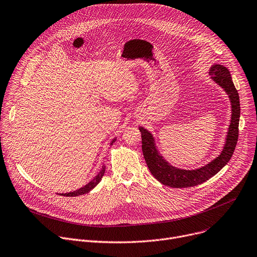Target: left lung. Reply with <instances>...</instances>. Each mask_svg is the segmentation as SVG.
Wrapping results in <instances>:
<instances>
[{
  "mask_svg": "<svg viewBox=\"0 0 257 257\" xmlns=\"http://www.w3.org/2000/svg\"><path fill=\"white\" fill-rule=\"evenodd\" d=\"M212 79L228 94L231 103V120L222 153L208 165L196 170H181L166 162L158 153L153 135L145 128L139 127L142 133L143 153L147 165L154 177L161 183L171 188H192L201 184L218 173L234 154L239 137L240 99L239 93L231 81L228 69L220 64H214L209 71Z\"/></svg>",
  "mask_w": 257,
  "mask_h": 257,
  "instance_id": "8db88e82",
  "label": "left lung"
}]
</instances>
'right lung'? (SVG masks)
I'll use <instances>...</instances> for the list:
<instances>
[{
    "mask_svg": "<svg viewBox=\"0 0 257 257\" xmlns=\"http://www.w3.org/2000/svg\"><path fill=\"white\" fill-rule=\"evenodd\" d=\"M115 139H113V141L110 143V145H112L114 143ZM104 171H105V165L102 166V169L100 170V172L94 177V179L91 180L88 184H86L85 186H83V188H81L80 190L78 191H75V192H72V193H67V194H60L61 196H65V197H77V196H81V195H84V194H87L88 192H90L93 188H95V186L99 183V181L101 180L103 174H104Z\"/></svg>",
    "mask_w": 257,
    "mask_h": 257,
    "instance_id": "obj_1",
    "label": "right lung"
}]
</instances>
